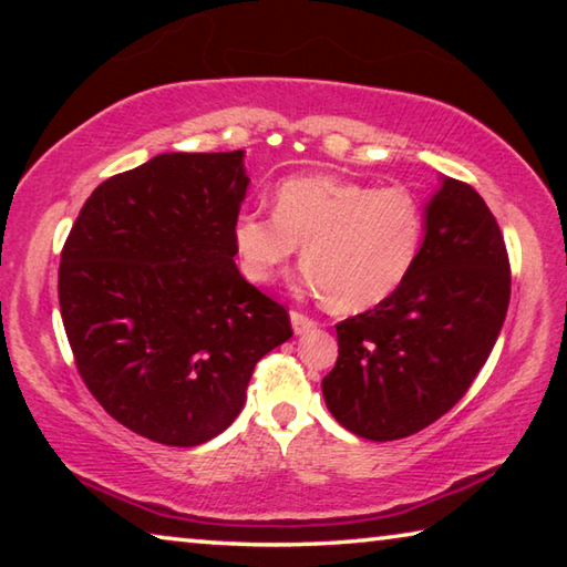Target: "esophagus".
<instances>
[{
    "label": "esophagus",
    "mask_w": 567,
    "mask_h": 567,
    "mask_svg": "<svg viewBox=\"0 0 567 567\" xmlns=\"http://www.w3.org/2000/svg\"><path fill=\"white\" fill-rule=\"evenodd\" d=\"M290 322H292V330H295L297 334L310 332V330L315 328V324H318V322H315L312 318H307V315L297 312V310H292V312H290Z\"/></svg>",
    "instance_id": "esophagus-1"
}]
</instances>
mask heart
Instances as JSON below:
<instances>
[{
	"label": "heart",
	"instance_id": "obj_1",
	"mask_svg": "<svg viewBox=\"0 0 567 567\" xmlns=\"http://www.w3.org/2000/svg\"><path fill=\"white\" fill-rule=\"evenodd\" d=\"M425 209L408 187H372L338 175L287 177L275 213H243L233 227L243 272L270 282L302 245L305 280L332 310L358 312L405 282L415 265Z\"/></svg>",
	"mask_w": 567,
	"mask_h": 567
}]
</instances>
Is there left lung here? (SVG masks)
Here are the masks:
<instances>
[{"instance_id": "8db88e82", "label": "left lung", "mask_w": 567, "mask_h": 567, "mask_svg": "<svg viewBox=\"0 0 567 567\" xmlns=\"http://www.w3.org/2000/svg\"><path fill=\"white\" fill-rule=\"evenodd\" d=\"M507 302L501 227L473 187L443 177L405 282L375 310L338 324V362L322 380L332 417L375 443L420 433L473 385Z\"/></svg>"}]
</instances>
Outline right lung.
<instances>
[{"instance_id":"add662e5","label":"right lung","mask_w":567,"mask_h":567,"mask_svg":"<svg viewBox=\"0 0 567 567\" xmlns=\"http://www.w3.org/2000/svg\"><path fill=\"white\" fill-rule=\"evenodd\" d=\"M245 152H167L104 179L72 225L60 310L76 370L110 415L195 447L245 405L290 315L239 275L233 227Z\"/></svg>"}]
</instances>
